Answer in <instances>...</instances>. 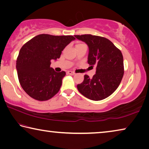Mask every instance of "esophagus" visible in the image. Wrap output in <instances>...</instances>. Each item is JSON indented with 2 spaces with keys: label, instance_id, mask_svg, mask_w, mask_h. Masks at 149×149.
Returning a JSON list of instances; mask_svg holds the SVG:
<instances>
[{
  "label": "esophagus",
  "instance_id": "34e87169",
  "mask_svg": "<svg viewBox=\"0 0 149 149\" xmlns=\"http://www.w3.org/2000/svg\"><path fill=\"white\" fill-rule=\"evenodd\" d=\"M67 74H69V75H74L75 73L72 72V71H68V72H67Z\"/></svg>",
  "mask_w": 149,
  "mask_h": 149
}]
</instances>
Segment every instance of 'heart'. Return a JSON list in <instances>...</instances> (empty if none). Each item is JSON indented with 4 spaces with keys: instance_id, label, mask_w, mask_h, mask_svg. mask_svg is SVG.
Returning a JSON list of instances; mask_svg holds the SVG:
<instances>
[{
    "instance_id": "heart-1",
    "label": "heart",
    "mask_w": 149,
    "mask_h": 149,
    "mask_svg": "<svg viewBox=\"0 0 149 149\" xmlns=\"http://www.w3.org/2000/svg\"><path fill=\"white\" fill-rule=\"evenodd\" d=\"M85 45V44H84V43H81V42H79V43H77V44L76 45V46H79V45Z\"/></svg>"
}]
</instances>
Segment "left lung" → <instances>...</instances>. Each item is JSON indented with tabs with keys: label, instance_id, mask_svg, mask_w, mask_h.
<instances>
[{
	"label": "left lung",
	"instance_id": "8db88e82",
	"mask_svg": "<svg viewBox=\"0 0 149 149\" xmlns=\"http://www.w3.org/2000/svg\"><path fill=\"white\" fill-rule=\"evenodd\" d=\"M74 36L87 45V62L96 66V74L92 78L85 75L84 81L77 85V89L89 99H104L116 90L122 79L124 69L122 52L104 37L90 34Z\"/></svg>",
	"mask_w": 149,
	"mask_h": 149
}]
</instances>
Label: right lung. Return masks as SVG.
Returning a JSON list of instances; mask_svg holds the SVG:
<instances>
[{
    "label": "right lung",
    "instance_id": "obj_1",
    "mask_svg": "<svg viewBox=\"0 0 149 149\" xmlns=\"http://www.w3.org/2000/svg\"><path fill=\"white\" fill-rule=\"evenodd\" d=\"M75 38L72 35H37L23 45L16 60L19 84L27 95L43 101L59 91L65 72H55L50 65Z\"/></svg>",
    "mask_w": 149,
    "mask_h": 149
}]
</instances>
